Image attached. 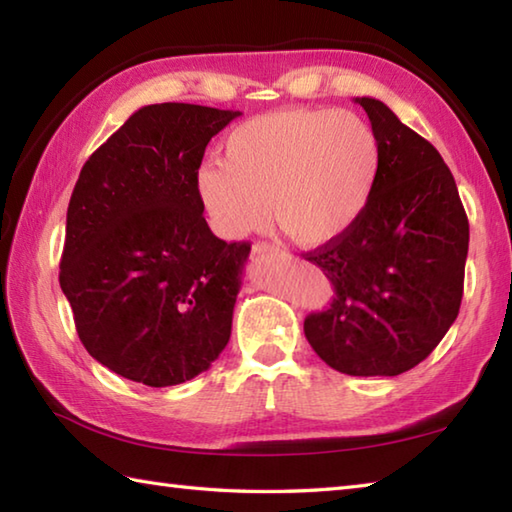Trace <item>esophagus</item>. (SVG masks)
<instances>
[{"label": "esophagus", "mask_w": 512, "mask_h": 512, "mask_svg": "<svg viewBox=\"0 0 512 512\" xmlns=\"http://www.w3.org/2000/svg\"><path fill=\"white\" fill-rule=\"evenodd\" d=\"M252 254H254V258H281V256H285L281 247L269 245V243H256L254 249H252Z\"/></svg>", "instance_id": "obj_1"}]
</instances>
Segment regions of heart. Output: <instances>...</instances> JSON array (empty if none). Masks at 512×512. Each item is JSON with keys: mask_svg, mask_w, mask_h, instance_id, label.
Listing matches in <instances>:
<instances>
[{"mask_svg": "<svg viewBox=\"0 0 512 512\" xmlns=\"http://www.w3.org/2000/svg\"><path fill=\"white\" fill-rule=\"evenodd\" d=\"M379 171L381 144L361 115L278 109L231 129L223 158L202 162L194 182L223 238L254 234L272 211L296 245L323 247L359 223Z\"/></svg>", "mask_w": 512, "mask_h": 512, "instance_id": "b5f03b06", "label": "heart"}]
</instances>
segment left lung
I'll list each match as a JSON object with an SVG mask.
<instances>
[{
  "instance_id": "obj_1",
  "label": "left lung",
  "mask_w": 512,
  "mask_h": 512,
  "mask_svg": "<svg viewBox=\"0 0 512 512\" xmlns=\"http://www.w3.org/2000/svg\"><path fill=\"white\" fill-rule=\"evenodd\" d=\"M381 144L365 214L305 254L330 278V310L305 318L314 352L350 376H397L435 350L459 314L468 218L439 151L381 100L354 98Z\"/></svg>"
}]
</instances>
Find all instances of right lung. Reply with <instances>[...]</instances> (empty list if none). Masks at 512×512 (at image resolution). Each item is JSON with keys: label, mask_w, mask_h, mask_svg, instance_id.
I'll use <instances>...</instances> for the list:
<instances>
[{"label": "right lung", "mask_w": 512, "mask_h": 512, "mask_svg": "<svg viewBox=\"0 0 512 512\" xmlns=\"http://www.w3.org/2000/svg\"><path fill=\"white\" fill-rule=\"evenodd\" d=\"M238 115L142 106L75 182L60 287L86 352L124 379L185 383L229 343L252 247L214 236L194 180L209 140Z\"/></svg>", "instance_id": "right-lung-1"}]
</instances>
